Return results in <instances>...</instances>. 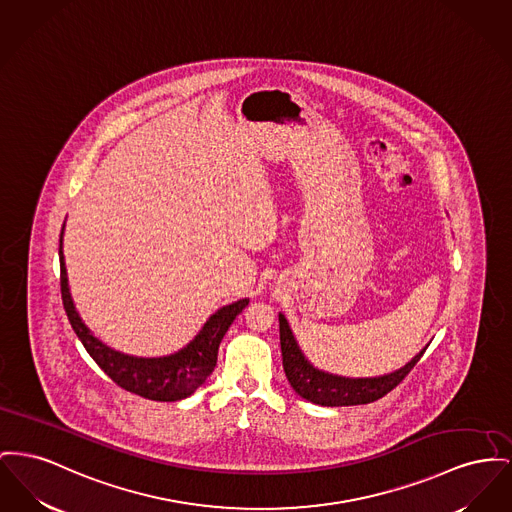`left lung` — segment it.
<instances>
[{
    "label": "left lung",
    "instance_id": "8db88e82",
    "mask_svg": "<svg viewBox=\"0 0 512 512\" xmlns=\"http://www.w3.org/2000/svg\"><path fill=\"white\" fill-rule=\"evenodd\" d=\"M280 323V348H282V365L284 373L292 385V389L300 394L301 398L319 404V406H356V404H369L383 398L391 392L420 361L425 348L418 356H414L404 367L379 375V377H361L350 379L332 375L313 367L294 338L286 317L278 313Z\"/></svg>",
    "mask_w": 512,
    "mask_h": 512
}]
</instances>
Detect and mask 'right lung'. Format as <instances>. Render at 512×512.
<instances>
[{"instance_id":"add662e5","label":"right lung","mask_w":512,"mask_h":512,"mask_svg":"<svg viewBox=\"0 0 512 512\" xmlns=\"http://www.w3.org/2000/svg\"><path fill=\"white\" fill-rule=\"evenodd\" d=\"M63 228L60 236V284L63 309L85 350L91 354L98 367L125 391L139 394L158 402H176L191 396L214 371L218 346L234 319L245 309L249 300L234 301L212 313L199 334L178 352L162 358H137L127 356L102 344L79 317L69 294L67 271L63 261Z\"/></svg>"}]
</instances>
